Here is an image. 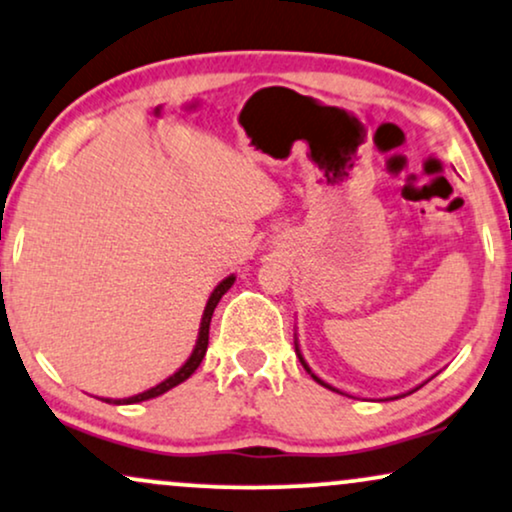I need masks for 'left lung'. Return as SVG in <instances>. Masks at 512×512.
<instances>
[{
	"instance_id": "1",
	"label": "left lung",
	"mask_w": 512,
	"mask_h": 512,
	"mask_svg": "<svg viewBox=\"0 0 512 512\" xmlns=\"http://www.w3.org/2000/svg\"><path fill=\"white\" fill-rule=\"evenodd\" d=\"M294 349H296V356H299V361H301V365H304V368H306V372H308V375H311V377H313V380H315V382H318V384H323V387H327V389H332V391H339V389H334V387H332V384H327L325 380H320V377H318V375H315V372H313L311 368H308V363L304 361V356H301L299 342H296V334H294ZM430 380H432V377H430ZM430 380H427V382H430ZM422 384H425V382H422ZM422 384H420V387H422ZM420 387H415V389H420ZM415 389H410V391H406V394H399V396H389V399H387V401H394V399H401V396H408V394H413V391H415ZM339 394H342V391H339Z\"/></svg>"
}]
</instances>
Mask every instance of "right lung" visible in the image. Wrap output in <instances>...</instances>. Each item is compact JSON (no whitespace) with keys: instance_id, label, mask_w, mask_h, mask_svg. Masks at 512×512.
<instances>
[{"instance_id":"right-lung-1","label":"right lung","mask_w":512,"mask_h":512,"mask_svg":"<svg viewBox=\"0 0 512 512\" xmlns=\"http://www.w3.org/2000/svg\"><path fill=\"white\" fill-rule=\"evenodd\" d=\"M235 285V275H227L225 280H220L216 289H213L211 296H208L206 301V308H204V315H201V325H199V337H197V344H194L192 353H189V358L185 363L180 365L178 370L173 372V375L166 377V380L156 384V387H151L147 391H142V394H135V396H128V399H102L106 403H113V406H130V403H140V401H149V399H156V396L166 394L168 389L178 387L187 380V377H192V372L199 368L201 361H204L206 356V349H208V327H211V318H213V311H216L218 301L223 299V294Z\"/></svg>"}]
</instances>
